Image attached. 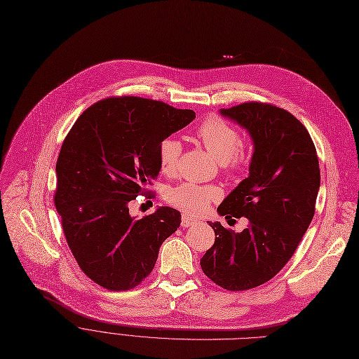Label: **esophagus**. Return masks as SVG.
<instances>
[{"mask_svg": "<svg viewBox=\"0 0 359 359\" xmlns=\"http://www.w3.org/2000/svg\"><path fill=\"white\" fill-rule=\"evenodd\" d=\"M194 224H197V219L190 217L189 215H182V217H181V226L182 228H190Z\"/></svg>", "mask_w": 359, "mask_h": 359, "instance_id": "34e87169", "label": "esophagus"}]
</instances>
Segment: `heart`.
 <instances>
[{"label":"heart","instance_id":"b5f03b06","mask_svg":"<svg viewBox=\"0 0 359 359\" xmlns=\"http://www.w3.org/2000/svg\"><path fill=\"white\" fill-rule=\"evenodd\" d=\"M197 137L213 158L228 169H236L244 163L241 137L238 130L224 119L212 116L197 128ZM181 143L168 137L159 146V165L163 174H172L181 155ZM220 190L215 185L182 182L169 189L165 198L174 208L187 215L198 216L208 210L210 203L220 198Z\"/></svg>","mask_w":359,"mask_h":359}]
</instances>
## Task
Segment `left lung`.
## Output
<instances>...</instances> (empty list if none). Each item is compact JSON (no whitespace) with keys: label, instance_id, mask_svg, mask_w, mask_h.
I'll list each match as a JSON object with an SVG mask.
<instances>
[{"label":"left lung","instance_id":"left-lung-1","mask_svg":"<svg viewBox=\"0 0 359 359\" xmlns=\"http://www.w3.org/2000/svg\"><path fill=\"white\" fill-rule=\"evenodd\" d=\"M220 115L243 127L254 153L250 174L220 203L217 213L247 217L233 232L210 224L215 244L200 260L204 275L228 291H247L276 276L309 229L320 190V168L309 131L287 111L248 102Z\"/></svg>","mask_w":359,"mask_h":359}]
</instances>
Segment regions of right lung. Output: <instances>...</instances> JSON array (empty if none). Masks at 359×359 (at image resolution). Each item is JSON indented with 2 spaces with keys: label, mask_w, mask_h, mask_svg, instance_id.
Returning a JSON list of instances; mask_svg holds the SVG:
<instances>
[{
  "label": "right lung",
  "mask_w": 359,
  "mask_h": 359,
  "mask_svg": "<svg viewBox=\"0 0 359 359\" xmlns=\"http://www.w3.org/2000/svg\"><path fill=\"white\" fill-rule=\"evenodd\" d=\"M196 118L191 109L123 96L84 111L61 146L55 208L84 275L109 291H128L155 267L181 213L162 206L143 219L128 203L156 180L159 146Z\"/></svg>",
  "instance_id": "right-lung-1"
}]
</instances>
